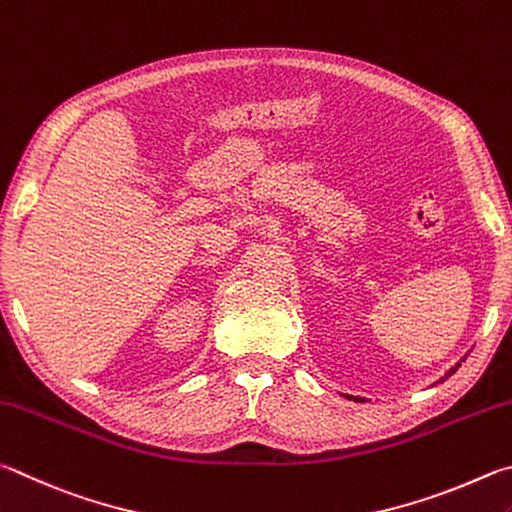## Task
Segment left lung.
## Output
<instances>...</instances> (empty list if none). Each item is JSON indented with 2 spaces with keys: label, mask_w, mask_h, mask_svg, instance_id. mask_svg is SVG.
I'll use <instances>...</instances> for the list:
<instances>
[{
  "label": "left lung",
  "mask_w": 512,
  "mask_h": 512,
  "mask_svg": "<svg viewBox=\"0 0 512 512\" xmlns=\"http://www.w3.org/2000/svg\"><path fill=\"white\" fill-rule=\"evenodd\" d=\"M459 366H461V364H456V366H454V369H452V371H447V375H445V378H443V380H447V378H450V375H452V373H454V371H456V369H459ZM355 400H357V398H355Z\"/></svg>",
  "instance_id": "1"
}]
</instances>
